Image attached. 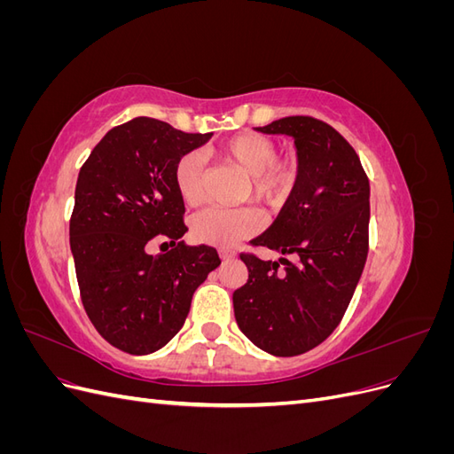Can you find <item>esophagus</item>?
Here are the masks:
<instances>
[{"instance_id": "obj_1", "label": "esophagus", "mask_w": 454, "mask_h": 454, "mask_svg": "<svg viewBox=\"0 0 454 454\" xmlns=\"http://www.w3.org/2000/svg\"><path fill=\"white\" fill-rule=\"evenodd\" d=\"M235 252H232V250H219V257H222V261H231V259H235Z\"/></svg>"}]
</instances>
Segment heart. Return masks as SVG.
Listing matches in <instances>:
<instances>
[{"mask_svg": "<svg viewBox=\"0 0 454 454\" xmlns=\"http://www.w3.org/2000/svg\"><path fill=\"white\" fill-rule=\"evenodd\" d=\"M219 155L237 164L250 176L252 199L265 206H278L294 193L299 170L292 159H277L278 147L263 134L246 132L227 140ZM174 184L177 195L187 206H199L204 197V157L197 151L185 153L176 162ZM259 215L250 208H208L191 219V235L200 244L231 248L255 235Z\"/></svg>", "mask_w": 454, "mask_h": 454, "instance_id": "heart-1", "label": "heart"}]
</instances>
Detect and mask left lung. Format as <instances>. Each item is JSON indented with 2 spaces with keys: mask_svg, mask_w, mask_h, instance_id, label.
<instances>
[{
  "mask_svg": "<svg viewBox=\"0 0 454 454\" xmlns=\"http://www.w3.org/2000/svg\"><path fill=\"white\" fill-rule=\"evenodd\" d=\"M255 130L292 136L299 177L274 223L252 240L284 257L242 254L248 282L232 294V305L240 332L255 347L297 356L333 333L360 282L369 180L352 145L324 121L295 115ZM286 254L298 261L292 264Z\"/></svg>",
  "mask_w": 454,
  "mask_h": 454,
  "instance_id": "8db88e82",
  "label": "left lung"
}]
</instances>
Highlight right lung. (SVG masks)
Returning <instances> with one entry per match:
<instances>
[{
  "mask_svg": "<svg viewBox=\"0 0 454 454\" xmlns=\"http://www.w3.org/2000/svg\"><path fill=\"white\" fill-rule=\"evenodd\" d=\"M151 117L109 130L79 170L70 246L81 301L98 333L129 354H151L180 332L197 287L219 267L210 246L180 240L185 206L174 168L210 140ZM155 236L167 254H146Z\"/></svg>",
  "mask_w": 454,
  "mask_h": 454,
  "instance_id": "1",
  "label": "right lung"
}]
</instances>
